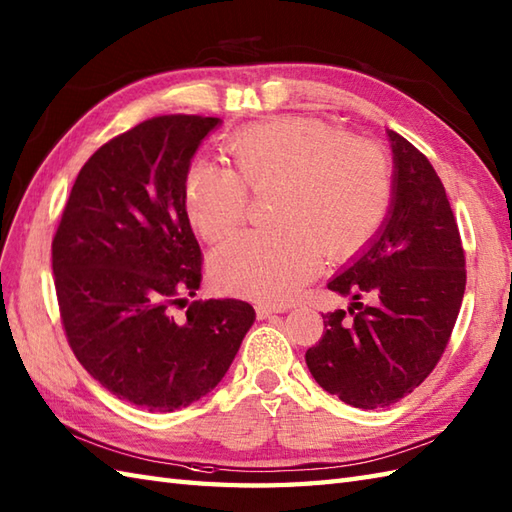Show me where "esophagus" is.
Here are the masks:
<instances>
[{"label": "esophagus", "mask_w": 512, "mask_h": 512, "mask_svg": "<svg viewBox=\"0 0 512 512\" xmlns=\"http://www.w3.org/2000/svg\"><path fill=\"white\" fill-rule=\"evenodd\" d=\"M255 312H257V318H259V320H264V318H270L272 314L285 312V307H283V305H257Z\"/></svg>", "instance_id": "esophagus-1"}]
</instances>
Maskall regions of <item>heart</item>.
I'll return each mask as SVG.
<instances>
[{"label":"heart","instance_id":"heart-1","mask_svg":"<svg viewBox=\"0 0 512 512\" xmlns=\"http://www.w3.org/2000/svg\"><path fill=\"white\" fill-rule=\"evenodd\" d=\"M235 170L207 159L187 168L183 200L192 227L209 242L229 235L246 213V187L270 200V229L244 231L211 255L220 290L285 303L320 266L323 251L344 257L371 240L390 205V170L375 144L336 135L314 117H277L235 133Z\"/></svg>","mask_w":512,"mask_h":512}]
</instances>
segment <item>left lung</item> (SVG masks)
Here are the masks:
<instances>
[{"label": "left lung", "mask_w": 512, "mask_h": 512, "mask_svg": "<svg viewBox=\"0 0 512 512\" xmlns=\"http://www.w3.org/2000/svg\"><path fill=\"white\" fill-rule=\"evenodd\" d=\"M390 205L382 227L327 283L351 296L323 316L305 362L320 388L353 408L397 403L434 371L456 325L467 272L458 224L425 154L388 130ZM368 295L371 304H360Z\"/></svg>", "instance_id": "obj_1"}]
</instances>
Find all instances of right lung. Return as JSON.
I'll return each instance as SVG.
<instances>
[{"mask_svg": "<svg viewBox=\"0 0 512 512\" xmlns=\"http://www.w3.org/2000/svg\"><path fill=\"white\" fill-rule=\"evenodd\" d=\"M218 117L163 115L111 139L82 165L52 242L63 327L98 382L148 412H174L227 375L255 310L246 301L187 305L200 246L183 185Z\"/></svg>", "mask_w": 512, "mask_h": 512, "instance_id": "add662e5", "label": "right lung"}]
</instances>
